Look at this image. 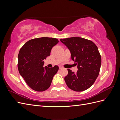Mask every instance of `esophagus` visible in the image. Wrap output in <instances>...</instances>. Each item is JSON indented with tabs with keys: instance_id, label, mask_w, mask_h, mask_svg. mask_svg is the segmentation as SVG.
Returning a JSON list of instances; mask_svg holds the SVG:
<instances>
[{
	"instance_id": "34e87169",
	"label": "esophagus",
	"mask_w": 120,
	"mask_h": 120,
	"mask_svg": "<svg viewBox=\"0 0 120 120\" xmlns=\"http://www.w3.org/2000/svg\"><path fill=\"white\" fill-rule=\"evenodd\" d=\"M59 69L60 70H61V69H63V67L61 66H59Z\"/></svg>"
}]
</instances>
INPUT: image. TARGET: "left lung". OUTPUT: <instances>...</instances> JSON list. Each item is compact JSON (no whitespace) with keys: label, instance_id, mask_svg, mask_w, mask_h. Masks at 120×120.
Returning a JSON list of instances; mask_svg holds the SVG:
<instances>
[{"label":"left lung","instance_id":"obj_1","mask_svg":"<svg viewBox=\"0 0 120 120\" xmlns=\"http://www.w3.org/2000/svg\"><path fill=\"white\" fill-rule=\"evenodd\" d=\"M70 50L71 60L77 65L76 73L68 69L64 81L67 86L76 92L89 89L98 77L101 66V57L98 47L93 41L79 37L60 39Z\"/></svg>","mask_w":120,"mask_h":120}]
</instances>
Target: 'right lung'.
Masks as SVG:
<instances>
[{
  "label": "right lung",
  "instance_id": "obj_1",
  "mask_svg": "<svg viewBox=\"0 0 120 120\" xmlns=\"http://www.w3.org/2000/svg\"><path fill=\"white\" fill-rule=\"evenodd\" d=\"M59 40L43 37L30 40L23 45L18 55V69L27 85L35 91L43 92L49 88L59 67H43L47 56Z\"/></svg>",
  "mask_w": 120,
  "mask_h": 120
}]
</instances>
